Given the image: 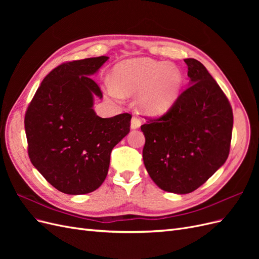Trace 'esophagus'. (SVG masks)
<instances>
[{
    "label": "esophagus",
    "instance_id": "esophagus-1",
    "mask_svg": "<svg viewBox=\"0 0 259 259\" xmlns=\"http://www.w3.org/2000/svg\"><path fill=\"white\" fill-rule=\"evenodd\" d=\"M140 124H142V121H140V119L138 116H136V115H134L132 117V122H131V127L133 128V130H136V128H138L139 126H140Z\"/></svg>",
    "mask_w": 259,
    "mask_h": 259
}]
</instances>
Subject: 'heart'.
Returning <instances> with one entry per match:
<instances>
[{
  "instance_id": "heart-1",
  "label": "heart",
  "mask_w": 259,
  "mask_h": 259,
  "mask_svg": "<svg viewBox=\"0 0 259 259\" xmlns=\"http://www.w3.org/2000/svg\"><path fill=\"white\" fill-rule=\"evenodd\" d=\"M113 95L130 96L142 92L138 104L148 115H161L174 105L183 85L179 70L165 62L137 58L120 62L113 70Z\"/></svg>"
}]
</instances>
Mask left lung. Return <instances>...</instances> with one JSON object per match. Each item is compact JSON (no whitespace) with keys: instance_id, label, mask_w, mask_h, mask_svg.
<instances>
[{"instance_id":"8db88e82","label":"left lung","mask_w":259,"mask_h":259,"mask_svg":"<svg viewBox=\"0 0 259 259\" xmlns=\"http://www.w3.org/2000/svg\"><path fill=\"white\" fill-rule=\"evenodd\" d=\"M190 85L166 113L140 128L149 176L162 190L186 194L198 189L228 159L232 108L206 68L187 58Z\"/></svg>"}]
</instances>
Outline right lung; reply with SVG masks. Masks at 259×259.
Segmentation results:
<instances>
[{"label":"right lung","mask_w":259,"mask_h":259,"mask_svg":"<svg viewBox=\"0 0 259 259\" xmlns=\"http://www.w3.org/2000/svg\"><path fill=\"white\" fill-rule=\"evenodd\" d=\"M107 56L67 61L44 77L28 106L25 130L31 163L57 190L90 193L108 174L113 147L128 134L132 115L108 119L93 109L103 97L91 75Z\"/></svg>","instance_id":"add662e5"}]
</instances>
